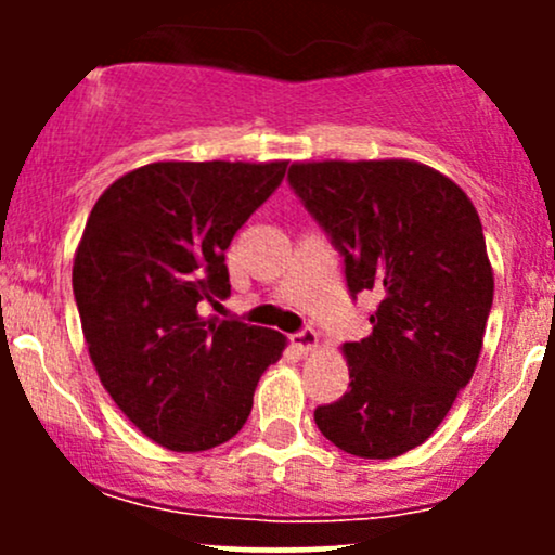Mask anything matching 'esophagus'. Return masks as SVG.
<instances>
[{
	"label": "esophagus",
	"mask_w": 555,
	"mask_h": 555,
	"mask_svg": "<svg viewBox=\"0 0 555 555\" xmlns=\"http://www.w3.org/2000/svg\"><path fill=\"white\" fill-rule=\"evenodd\" d=\"M292 344H295L297 349H302V352H313L318 347V331L313 326L299 328L297 334H292Z\"/></svg>",
	"instance_id": "1"
}]
</instances>
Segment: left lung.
I'll return each instance as SVG.
<instances>
[{"label": "left lung", "mask_w": 555, "mask_h": 555, "mask_svg": "<svg viewBox=\"0 0 555 555\" xmlns=\"http://www.w3.org/2000/svg\"><path fill=\"white\" fill-rule=\"evenodd\" d=\"M286 180L349 295L378 297L371 336L344 344L349 391L315 425L347 454L391 460L428 441L475 373L493 305L480 216L460 184L401 158L292 164Z\"/></svg>", "instance_id": "1"}]
</instances>
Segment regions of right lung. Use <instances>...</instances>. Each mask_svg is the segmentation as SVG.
<instances>
[{
  "instance_id": "right-lung-1",
  "label": "right lung",
  "mask_w": 555,
  "mask_h": 555,
  "mask_svg": "<svg viewBox=\"0 0 555 555\" xmlns=\"http://www.w3.org/2000/svg\"><path fill=\"white\" fill-rule=\"evenodd\" d=\"M286 162H158L104 190L75 253L73 292L109 397L151 441L206 451L237 436L279 331L206 315L229 297L227 247Z\"/></svg>"
}]
</instances>
